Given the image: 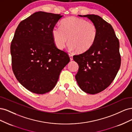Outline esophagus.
I'll list each match as a JSON object with an SVG mask.
<instances>
[{"label":"esophagus","instance_id":"1","mask_svg":"<svg viewBox=\"0 0 132 132\" xmlns=\"http://www.w3.org/2000/svg\"><path fill=\"white\" fill-rule=\"evenodd\" d=\"M69 56L70 61H72V60H73V55L71 54H69Z\"/></svg>","mask_w":132,"mask_h":132}]
</instances>
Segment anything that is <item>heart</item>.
I'll return each instance as SVG.
<instances>
[{
    "mask_svg": "<svg viewBox=\"0 0 132 132\" xmlns=\"http://www.w3.org/2000/svg\"><path fill=\"white\" fill-rule=\"evenodd\" d=\"M53 40L58 49L63 50L69 40V49L83 53L93 47L97 36V27L84 19L69 17L52 30Z\"/></svg>",
    "mask_w": 132,
    "mask_h": 132,
    "instance_id": "heart-1",
    "label": "heart"
}]
</instances>
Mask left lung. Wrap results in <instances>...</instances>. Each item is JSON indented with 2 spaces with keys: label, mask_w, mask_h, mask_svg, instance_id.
I'll return each instance as SVG.
<instances>
[{
  "label": "left lung",
  "mask_w": 132,
  "mask_h": 132,
  "mask_svg": "<svg viewBox=\"0 0 132 132\" xmlns=\"http://www.w3.org/2000/svg\"><path fill=\"white\" fill-rule=\"evenodd\" d=\"M88 18L96 26V39L90 50L73 59L79 65L75 79L83 91L96 94L113 81L121 66L119 42L112 26L98 15H79Z\"/></svg>",
  "instance_id": "left-lung-1"
}]
</instances>
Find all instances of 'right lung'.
<instances>
[{
	"instance_id": "1",
	"label": "right lung",
	"mask_w": 132,
	"mask_h": 132,
	"mask_svg": "<svg viewBox=\"0 0 132 132\" xmlns=\"http://www.w3.org/2000/svg\"><path fill=\"white\" fill-rule=\"evenodd\" d=\"M61 14L36 12L19 23L11 41L12 69L16 78L32 93L43 94L52 90L70 58L58 49L52 30Z\"/></svg>"
}]
</instances>
